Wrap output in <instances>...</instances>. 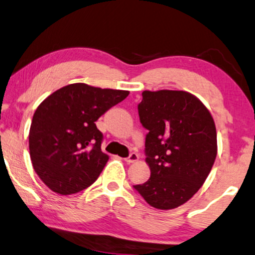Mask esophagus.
<instances>
[{
    "mask_svg": "<svg viewBox=\"0 0 255 255\" xmlns=\"http://www.w3.org/2000/svg\"><path fill=\"white\" fill-rule=\"evenodd\" d=\"M138 158H139V156H138L136 152H132V153H131L130 156H128V157H127V158H125V162H127L128 164H131V163L137 162V161H138Z\"/></svg>",
    "mask_w": 255,
    "mask_h": 255,
    "instance_id": "obj_1",
    "label": "esophagus"
}]
</instances>
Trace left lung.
<instances>
[{"label":"left lung","instance_id":"obj_1","mask_svg":"<svg viewBox=\"0 0 255 255\" xmlns=\"http://www.w3.org/2000/svg\"><path fill=\"white\" fill-rule=\"evenodd\" d=\"M142 96L138 113L149 131L145 162L151 175L133 188L153 208H177L199 191L214 164V119L199 98L185 91H143Z\"/></svg>","mask_w":255,"mask_h":255}]
</instances>
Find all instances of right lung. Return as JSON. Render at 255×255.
Masks as SVG:
<instances>
[{"label":"right lung","mask_w":255,"mask_h":255,"mask_svg":"<svg viewBox=\"0 0 255 255\" xmlns=\"http://www.w3.org/2000/svg\"><path fill=\"white\" fill-rule=\"evenodd\" d=\"M128 93L77 83L55 91L37 106L29 153L34 170L49 189L71 195L96 182L109 161L96 122Z\"/></svg>","instance_id":"right-lung-1"}]
</instances>
